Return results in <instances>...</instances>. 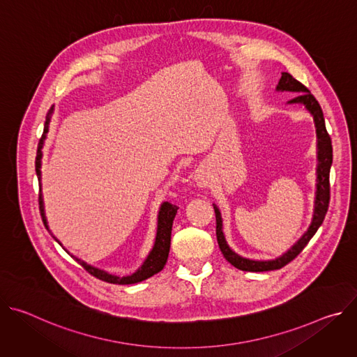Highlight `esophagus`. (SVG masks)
<instances>
[{"mask_svg":"<svg viewBox=\"0 0 357 357\" xmlns=\"http://www.w3.org/2000/svg\"><path fill=\"white\" fill-rule=\"evenodd\" d=\"M195 183L196 186L199 188H208L211 186V182H212V174H211V169L208 167H199L196 171H195Z\"/></svg>","mask_w":357,"mask_h":357,"instance_id":"34e87169","label":"esophagus"}]
</instances>
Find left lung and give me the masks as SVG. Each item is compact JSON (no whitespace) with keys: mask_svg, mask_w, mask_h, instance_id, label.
<instances>
[{"mask_svg":"<svg viewBox=\"0 0 357 357\" xmlns=\"http://www.w3.org/2000/svg\"><path fill=\"white\" fill-rule=\"evenodd\" d=\"M277 90H285V91H294L298 93L296 97H294L292 100H289L288 103L291 105H303L305 109H307L312 116H314V121H315V127H317V137H318V183H317V199H315V213H314V219L312 223L308 229V231L305 233L295 245L291 247V250H288L284 256L275 259V260H270V261H254V260H248V259H243L240 257L238 254H236L226 243L223 231H222V216L220 212L216 206L215 208V213H216V237H218V243L220 247V251L223 252L225 259L234 266L236 268L241 270V271H252V273H263V271H273V270H280L284 266H287L288 263H291L298 254L305 248L310 243V240L314 237V234L317 233V230L319 229V226L322 225L325 215L328 212L329 208V200H331V183H329V172H331V165H332V141L331 137L326 131V126H325V119H324V113L322 109L318 103V100L311 94V91L305 87L301 82H298L296 79H294L289 73L284 72L281 75V79L278 82Z\"/></svg>","mask_w":357,"mask_h":357,"instance_id":"left-lung-1","label":"left lung"}]
</instances>
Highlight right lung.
<instances>
[{
  "label": "right lung",
  "mask_w": 357,
  "mask_h": 357,
  "mask_svg": "<svg viewBox=\"0 0 357 357\" xmlns=\"http://www.w3.org/2000/svg\"><path fill=\"white\" fill-rule=\"evenodd\" d=\"M54 112V107H50L47 114H46V121H45V127H43V134L39 139V144H38V151H36V161H35V171H36V175H38V181H39V211H40V216H42V220H43V225L49 231V227H47V222H46V218H45V211H43V199H42V193H40V158H42V146H43V139L46 137V132H47V127H49V121H50V114H52ZM178 206L172 205V203H168L165 202L164 205L161 206V211H160V215H158V229H157V237H155V244L154 247H152L151 252L148 254L146 260L144 261V264L141 266V268H138L134 274L131 275H127V277H117V275H112L103 270H98V268H94L89 264H86L84 261L76 259V261L93 277L101 280V281H106V282H110V284H135V282H141L149 277H152L154 274L160 273L164 266L167 264V260H168V254H169V247H171V231H172V223H174V219H175V215L178 212ZM54 238L56 240V237L54 236ZM58 241V240H56ZM59 243V241H58ZM61 244V243H59Z\"/></svg>",
  "instance_id": "1"
}]
</instances>
